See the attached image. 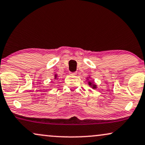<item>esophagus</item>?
I'll return each mask as SVG.
<instances>
[{
  "instance_id": "esophagus-1",
  "label": "esophagus",
  "mask_w": 145,
  "mask_h": 145,
  "mask_svg": "<svg viewBox=\"0 0 145 145\" xmlns=\"http://www.w3.org/2000/svg\"><path fill=\"white\" fill-rule=\"evenodd\" d=\"M71 75H74V76H75V75L77 74V72H71Z\"/></svg>"
}]
</instances>
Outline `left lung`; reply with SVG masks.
<instances>
[{
  "mask_svg": "<svg viewBox=\"0 0 145 145\" xmlns=\"http://www.w3.org/2000/svg\"><path fill=\"white\" fill-rule=\"evenodd\" d=\"M89 85H91V83H90V82H89ZM93 87L95 88V87H96V86H95V85H94V86H93Z\"/></svg>",
  "mask_w": 145,
  "mask_h": 145,
  "instance_id": "left-lung-1",
  "label": "left lung"
}]
</instances>
